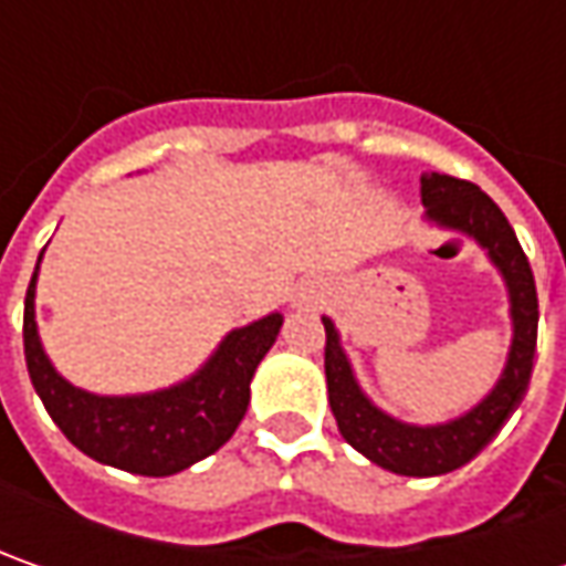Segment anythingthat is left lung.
I'll return each instance as SVG.
<instances>
[{
  "instance_id": "8db88e82",
  "label": "left lung",
  "mask_w": 566,
  "mask_h": 566,
  "mask_svg": "<svg viewBox=\"0 0 566 566\" xmlns=\"http://www.w3.org/2000/svg\"><path fill=\"white\" fill-rule=\"evenodd\" d=\"M422 205L428 207V217L434 223L475 235L489 249L491 261L501 268L511 290L513 346L504 378L497 380V387L469 416L438 428H416L384 416L361 397L359 384L349 371V361L339 349L337 331L324 317L327 400L334 409L339 434L371 463L397 475H444L467 467L475 453H482L526 397V387L533 378L535 339H538V295H535L533 268L501 207L479 186L444 172L422 176Z\"/></svg>"
}]
</instances>
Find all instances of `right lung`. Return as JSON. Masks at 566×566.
Masks as SVG:
<instances>
[{"label": "right lung", "instance_id": "1", "mask_svg": "<svg viewBox=\"0 0 566 566\" xmlns=\"http://www.w3.org/2000/svg\"><path fill=\"white\" fill-rule=\"evenodd\" d=\"M40 264V258H36ZM33 280L24 295V359L50 419L91 460L135 475H172L227 444L249 409V384L283 317L232 331L217 356L186 384L147 397H94L53 371L33 321Z\"/></svg>", "mask_w": 566, "mask_h": 566}]
</instances>
